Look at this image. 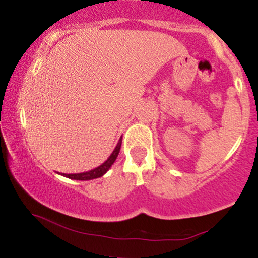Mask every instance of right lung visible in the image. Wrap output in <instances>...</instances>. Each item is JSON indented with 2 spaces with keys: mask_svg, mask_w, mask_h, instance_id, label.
<instances>
[{
  "mask_svg": "<svg viewBox=\"0 0 258 258\" xmlns=\"http://www.w3.org/2000/svg\"><path fill=\"white\" fill-rule=\"evenodd\" d=\"M121 143H122V137L119 139V143L116 144V147H115L114 152L111 153V155L109 156L108 160H106L105 162H103L100 166L93 168V170H91V171H87V172H82V173H69V174L59 173V174L67 177V178L76 179V180H90V179H94V178H99V177H102L103 174H105L106 172H108L109 168H110L111 165L115 162V160H116L117 155H119V153H120Z\"/></svg>",
  "mask_w": 258,
  "mask_h": 258,
  "instance_id": "1",
  "label": "right lung"
}]
</instances>
